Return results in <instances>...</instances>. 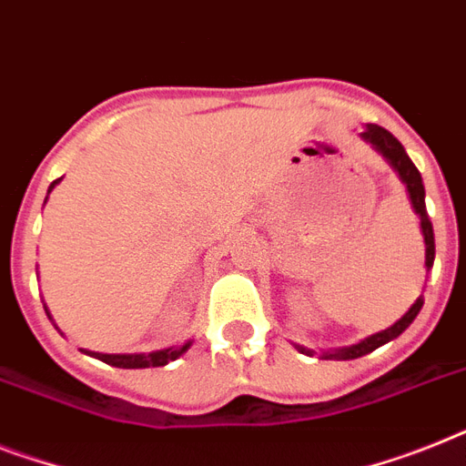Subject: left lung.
Instances as JSON below:
<instances>
[{
    "label": "left lung",
    "mask_w": 466,
    "mask_h": 466,
    "mask_svg": "<svg viewBox=\"0 0 466 466\" xmlns=\"http://www.w3.org/2000/svg\"><path fill=\"white\" fill-rule=\"evenodd\" d=\"M360 137H362L364 142H369V145H371V147H374L376 152H379V155L383 157V159H386L390 167H393V171L398 173L400 180L405 183L414 214L419 217L421 236H424V245H426L424 267H426V271H431L433 259H436V240H433L431 218H429V214H426V192H424V183H421V173H419V168L414 167L412 159L407 157L405 147L400 145L398 137L390 136L386 128H380V126H376V123H367L362 133H360ZM421 307H424V299H421V295H419L417 302H414V305L410 307V309H407L393 326H388V329L379 330V333H374V336H367L364 340H360V343H355V345L321 350L319 360H338V362H343V360H357V357H364V355H369V352H374L376 348L390 343V340H395V338H398L402 330L410 329V324H412L414 319H417V314L421 311ZM293 345L298 352H302V355H309V357L314 355V350H307L298 343H293Z\"/></svg>",
    "instance_id": "left-lung-1"
}]
</instances>
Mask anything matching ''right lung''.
I'll return each instance as SVG.
<instances>
[{
  "instance_id": "right-lung-1",
  "label": "right lung",
  "mask_w": 466,
  "mask_h": 466,
  "mask_svg": "<svg viewBox=\"0 0 466 466\" xmlns=\"http://www.w3.org/2000/svg\"><path fill=\"white\" fill-rule=\"evenodd\" d=\"M56 183H61L59 180H54L52 186H49L47 195L54 190V186ZM47 202V199H45ZM45 311H47V317L52 319V314H49V309L45 307ZM192 345V340H186L183 345H171V348H164V350H155V352H130V355H106V352H90V350H83L86 355L95 357V360H102V362H106L109 367H118V369H147V367H167L168 362H173V360H178L183 352H187Z\"/></svg>"
}]
</instances>
